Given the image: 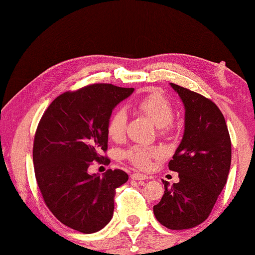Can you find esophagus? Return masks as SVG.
<instances>
[{"label":"esophagus","instance_id":"1","mask_svg":"<svg viewBox=\"0 0 255 255\" xmlns=\"http://www.w3.org/2000/svg\"><path fill=\"white\" fill-rule=\"evenodd\" d=\"M131 178L136 181H143V180H148V176L141 174V173H133V174H131Z\"/></svg>","mask_w":255,"mask_h":255}]
</instances>
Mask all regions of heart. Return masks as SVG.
Returning a JSON list of instances; mask_svg holds the SVG:
<instances>
[{"mask_svg": "<svg viewBox=\"0 0 255 255\" xmlns=\"http://www.w3.org/2000/svg\"><path fill=\"white\" fill-rule=\"evenodd\" d=\"M136 108L147 116L156 127L160 128L161 132L169 130L171 122L174 116V111L169 100L158 92H151L144 95L136 103ZM127 126V114L122 110L114 112L107 122V134L114 141H121L125 136ZM161 150L156 148L131 147L125 152L126 158L132 165L138 169L148 167L151 160L159 158Z\"/></svg>", "mask_w": 255, "mask_h": 255, "instance_id": "b5f03b06", "label": "heart"}]
</instances>
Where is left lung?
Wrapping results in <instances>:
<instances>
[{
  "mask_svg": "<svg viewBox=\"0 0 255 255\" xmlns=\"http://www.w3.org/2000/svg\"><path fill=\"white\" fill-rule=\"evenodd\" d=\"M185 107V129L169 169L180 182L169 186L153 206L161 225L172 230L198 226L208 218L228 178L231 140L223 113L207 97L170 83Z\"/></svg>",
  "mask_w": 255,
  "mask_h": 255,
  "instance_id": "left-lung-1",
  "label": "left lung"
}]
</instances>
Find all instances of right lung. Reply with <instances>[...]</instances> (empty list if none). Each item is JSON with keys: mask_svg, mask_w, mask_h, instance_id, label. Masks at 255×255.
Wrapping results in <instances>:
<instances>
[{"mask_svg": "<svg viewBox=\"0 0 255 255\" xmlns=\"http://www.w3.org/2000/svg\"><path fill=\"white\" fill-rule=\"evenodd\" d=\"M133 90L99 83L66 92L38 124L32 148L38 187L47 207L69 228L93 234L113 217L116 188L128 174L107 170L101 177L90 174L89 166L93 161L110 163L101 155L107 150L108 118Z\"/></svg>", "mask_w": 255, "mask_h": 255, "instance_id": "right-lung-1", "label": "right lung"}]
</instances>
